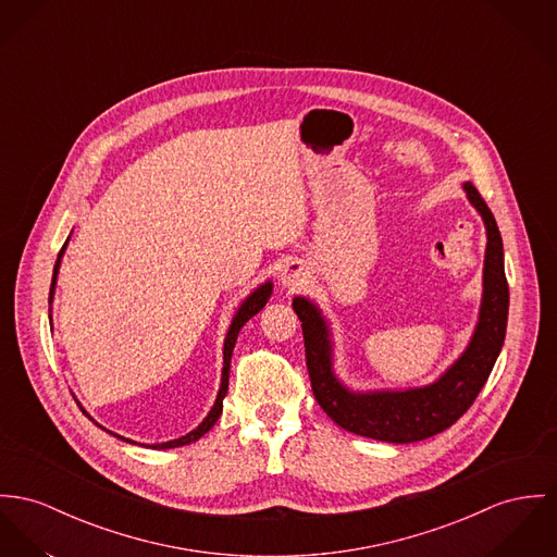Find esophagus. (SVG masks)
Masks as SVG:
<instances>
[{
	"mask_svg": "<svg viewBox=\"0 0 557 557\" xmlns=\"http://www.w3.org/2000/svg\"><path fill=\"white\" fill-rule=\"evenodd\" d=\"M307 282V271L300 267L299 262H288L284 269H282V286L295 290Z\"/></svg>",
	"mask_w": 557,
	"mask_h": 557,
	"instance_id": "esophagus-1",
	"label": "esophagus"
}]
</instances>
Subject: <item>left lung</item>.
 <instances>
[{"label":"left lung","mask_w":557,"mask_h":557,"mask_svg":"<svg viewBox=\"0 0 557 557\" xmlns=\"http://www.w3.org/2000/svg\"><path fill=\"white\" fill-rule=\"evenodd\" d=\"M472 208L485 224L483 295L479 320L467 349L436 380L407 389L358 392L343 384L333 362V333L320 307L305 297L293 299L305 339V358L311 389L324 413L343 430L385 441L416 443L458 422L487 382L503 349L509 318V284L505 277L503 237L494 214L471 182L462 184Z\"/></svg>","instance_id":"8db88e82"}]
</instances>
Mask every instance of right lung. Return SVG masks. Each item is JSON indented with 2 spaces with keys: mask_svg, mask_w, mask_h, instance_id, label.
Returning <instances> with one entry per match:
<instances>
[{
  "mask_svg": "<svg viewBox=\"0 0 557 557\" xmlns=\"http://www.w3.org/2000/svg\"><path fill=\"white\" fill-rule=\"evenodd\" d=\"M70 239V237H67ZM65 248H67V242L63 244V248H61V252H59V257H57V262H54V271H52V284H50V297H48V302L52 305V297H54V288H57V275H59V267H61V258L65 255ZM271 293H273V282L271 280H267L264 284H260L257 290H252L244 302L239 305V309L235 311V315H233V320H231V326H228V333H226V337H224V367H222V377H220V389H218V396H215L214 407L210 409V413L206 416V420L197 426L195 430H190L188 434H184V436H180V438H173V441H165V443H154V445H146L144 443V447H150V449H173V447H182V445H188V443H195V441H199L208 430L214 426L215 422H218V418H220V413H222V400H224V396H226V389H228V369H231V356H233V347H235V342H237V335H239V331H242V326L250 320V318H255L258 311L267 305V300L271 297ZM50 318V324H52V315H48ZM78 407L83 409V413L88 416L85 411V407L78 403ZM88 420L90 422H95L90 416H88ZM97 424V422H95ZM99 429H103L101 424H97ZM106 430V429H103ZM106 432H110V434H114L116 438H121V441H127V443H135V441H131V438H125V436H121V434H116V432H112V430H106Z\"/></svg>",
  "mask_w": 557,
  "mask_h": 557,
  "instance_id": "obj_1",
  "label": "right lung"
}]
</instances>
